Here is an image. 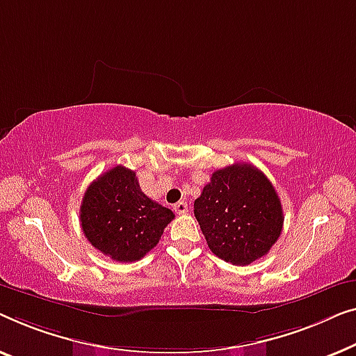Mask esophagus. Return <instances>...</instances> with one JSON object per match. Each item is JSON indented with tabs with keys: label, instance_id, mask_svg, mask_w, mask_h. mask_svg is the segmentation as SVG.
<instances>
[{
	"label": "esophagus",
	"instance_id": "1",
	"mask_svg": "<svg viewBox=\"0 0 356 356\" xmlns=\"http://www.w3.org/2000/svg\"><path fill=\"white\" fill-rule=\"evenodd\" d=\"M174 211H176L177 214H185V213L188 211L187 203H185V202H179V203H176V204H174Z\"/></svg>",
	"mask_w": 356,
	"mask_h": 356
}]
</instances>
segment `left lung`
<instances>
[{
  "label": "left lung",
  "instance_id": "obj_1",
  "mask_svg": "<svg viewBox=\"0 0 356 356\" xmlns=\"http://www.w3.org/2000/svg\"><path fill=\"white\" fill-rule=\"evenodd\" d=\"M211 252L245 266L264 257L282 232V204L264 174L248 163L218 169L193 203Z\"/></svg>",
  "mask_w": 356,
  "mask_h": 356
}]
</instances>
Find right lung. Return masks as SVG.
Masks as SVG:
<instances>
[{
	"mask_svg": "<svg viewBox=\"0 0 356 356\" xmlns=\"http://www.w3.org/2000/svg\"><path fill=\"white\" fill-rule=\"evenodd\" d=\"M174 219L169 208L140 190L135 172L116 166L88 185L80 204V226L95 248L114 261L143 258Z\"/></svg>",
	"mask_w": 356,
	"mask_h": 356,
	"instance_id": "1",
	"label": "right lung"
}]
</instances>
